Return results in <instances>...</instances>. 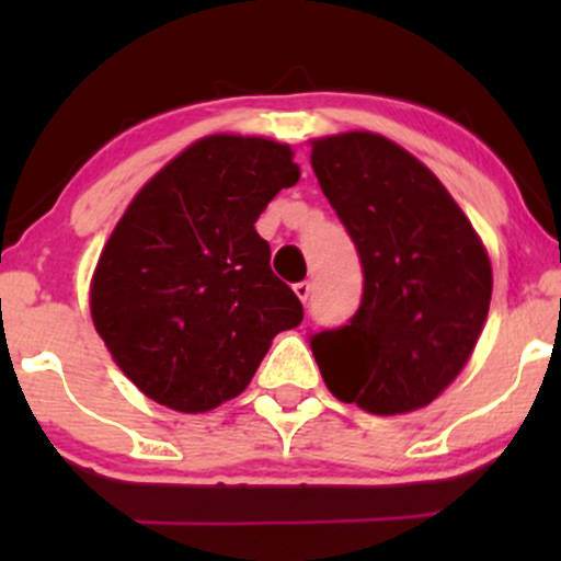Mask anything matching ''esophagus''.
I'll use <instances>...</instances> for the list:
<instances>
[{
    "instance_id": "34e87169",
    "label": "esophagus",
    "mask_w": 561,
    "mask_h": 561,
    "mask_svg": "<svg viewBox=\"0 0 561 561\" xmlns=\"http://www.w3.org/2000/svg\"><path fill=\"white\" fill-rule=\"evenodd\" d=\"M293 289H295V295L306 302L308 295H311V282H298V285H293Z\"/></svg>"
}]
</instances>
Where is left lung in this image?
I'll return each mask as SVG.
<instances>
[{
  "instance_id": "obj_1",
  "label": "left lung",
  "mask_w": 561,
  "mask_h": 561,
  "mask_svg": "<svg viewBox=\"0 0 561 561\" xmlns=\"http://www.w3.org/2000/svg\"><path fill=\"white\" fill-rule=\"evenodd\" d=\"M311 165L364 268L353 319L311 337L321 377L334 398L369 414L422 409L478 345L491 259L446 186L396 141L371 131L321 137Z\"/></svg>"
}]
</instances>
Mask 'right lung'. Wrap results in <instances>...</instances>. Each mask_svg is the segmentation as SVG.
Masks as SVG:
<instances>
[{"label": "right lung", "mask_w": 561, "mask_h": 561, "mask_svg": "<svg viewBox=\"0 0 561 561\" xmlns=\"http://www.w3.org/2000/svg\"><path fill=\"white\" fill-rule=\"evenodd\" d=\"M300 179L263 137L197 139L139 190L92 276L94 330L147 398L184 414L248 388L272 340L302 321L255 221Z\"/></svg>", "instance_id": "1"}]
</instances>
